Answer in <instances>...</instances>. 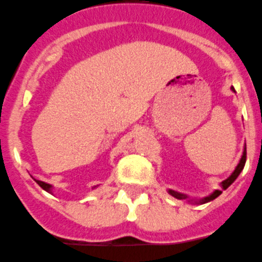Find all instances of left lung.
Returning <instances> with one entry per match:
<instances>
[{
  "label": "left lung",
  "mask_w": 262,
  "mask_h": 262,
  "mask_svg": "<svg viewBox=\"0 0 262 262\" xmlns=\"http://www.w3.org/2000/svg\"><path fill=\"white\" fill-rule=\"evenodd\" d=\"M231 90L234 91V93H236L234 87H231ZM246 159H247V147H246V145H244V148H243V154H242V158H240V160H239V163H237V166L235 167V169L232 171V173H231V175L228 176L226 180H223L222 183L219 184V185H221V189L213 190L210 194L205 195V197H202V199H192V197H189V195L185 194V193H180V192H178V190H173V189H168V193L172 195V197H175V199H178V200H185L188 204H192V205H202V204H206V202L213 201V200H215L219 194H222L223 190L227 189L231 184L236 180L237 176L240 175V172H242L243 168H244Z\"/></svg>",
  "instance_id": "1"
}]
</instances>
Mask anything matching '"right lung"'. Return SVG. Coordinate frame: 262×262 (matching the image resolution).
Returning <instances> with one entry per match:
<instances>
[{"instance_id": "right-lung-1", "label": "right lung", "mask_w": 262, "mask_h": 262, "mask_svg": "<svg viewBox=\"0 0 262 262\" xmlns=\"http://www.w3.org/2000/svg\"><path fill=\"white\" fill-rule=\"evenodd\" d=\"M36 183L39 184L40 187L43 188L44 190H46V192H48V193H51V194H53V192H52V190H53V185H52V184H48V183H46V181H40V180H36ZM99 185H94L93 187V189H95V188H98Z\"/></svg>"}]
</instances>
